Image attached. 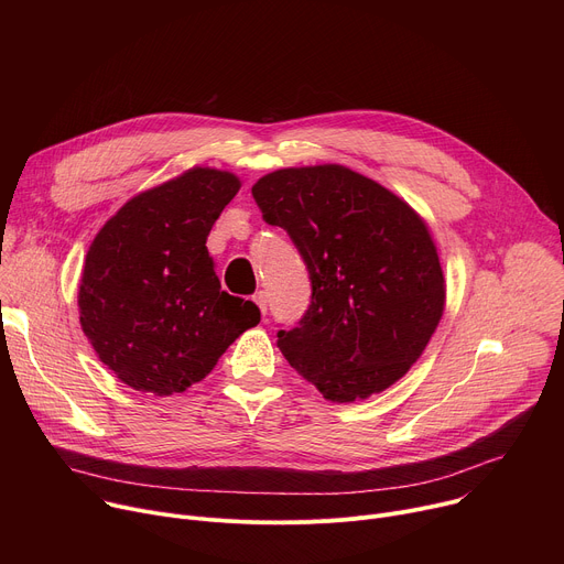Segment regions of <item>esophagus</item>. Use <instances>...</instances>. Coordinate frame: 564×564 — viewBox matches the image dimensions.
<instances>
[{"mask_svg":"<svg viewBox=\"0 0 564 564\" xmlns=\"http://www.w3.org/2000/svg\"><path fill=\"white\" fill-rule=\"evenodd\" d=\"M252 299H254V303L259 305V310L265 314V312H268V292H265V290H259Z\"/></svg>","mask_w":564,"mask_h":564,"instance_id":"esophagus-1","label":"esophagus"}]
</instances>
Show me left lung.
I'll return each instance as SVG.
<instances>
[{
	"label": "left lung",
	"mask_w": 564,
	"mask_h": 564,
	"mask_svg": "<svg viewBox=\"0 0 564 564\" xmlns=\"http://www.w3.org/2000/svg\"><path fill=\"white\" fill-rule=\"evenodd\" d=\"M252 196L303 257L312 301L279 330L288 364L337 404L368 399L404 377L446 305V281L426 220L377 181L344 165L285 167Z\"/></svg>",
	"instance_id": "8db88e82"
}]
</instances>
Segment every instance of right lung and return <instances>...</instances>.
Returning a JSON list of instances; mask_svg holds the SVG:
<instances>
[{
	"instance_id": "add662e5",
	"label": "right lung",
	"mask_w": 564,
	"mask_h": 564,
	"mask_svg": "<svg viewBox=\"0 0 564 564\" xmlns=\"http://www.w3.org/2000/svg\"><path fill=\"white\" fill-rule=\"evenodd\" d=\"M238 189L236 174L196 165L129 198L96 234L79 276V326L129 388L185 392L261 321L257 303L220 290L205 246Z\"/></svg>"
}]
</instances>
